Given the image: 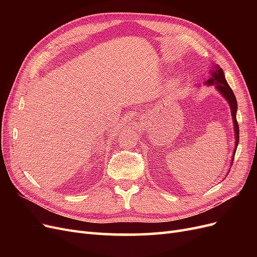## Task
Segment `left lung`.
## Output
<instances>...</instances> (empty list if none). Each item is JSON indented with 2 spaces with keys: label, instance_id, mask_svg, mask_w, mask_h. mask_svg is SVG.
<instances>
[{
  "label": "left lung",
  "instance_id": "8db88e82",
  "mask_svg": "<svg viewBox=\"0 0 257 257\" xmlns=\"http://www.w3.org/2000/svg\"><path fill=\"white\" fill-rule=\"evenodd\" d=\"M210 75H211V77H210V78L205 83L208 85L215 84L217 91H219L222 94V96H224L225 99L227 100V103L229 104V107H230V112H231V116H232V121H234V130H235V136H236L235 137V150H234V154H235L236 150H237L238 143H239V125H238V122L236 119L237 99H236L234 92H232L226 79H225L224 73L219 65H214V67L211 68ZM232 161H234V157H232L231 163H232Z\"/></svg>",
  "mask_w": 257,
  "mask_h": 257
}]
</instances>
